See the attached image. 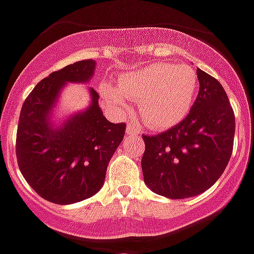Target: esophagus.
Here are the masks:
<instances>
[{"instance_id":"obj_1","label":"esophagus","mask_w":254,"mask_h":254,"mask_svg":"<svg viewBox=\"0 0 254 254\" xmlns=\"http://www.w3.org/2000/svg\"><path fill=\"white\" fill-rule=\"evenodd\" d=\"M139 131V127L133 123H129L127 127V134H138Z\"/></svg>"}]
</instances>
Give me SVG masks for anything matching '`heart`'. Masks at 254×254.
Instances as JSON below:
<instances>
[{
    "instance_id": "1",
    "label": "heart",
    "mask_w": 254,
    "mask_h": 254,
    "mask_svg": "<svg viewBox=\"0 0 254 254\" xmlns=\"http://www.w3.org/2000/svg\"><path fill=\"white\" fill-rule=\"evenodd\" d=\"M197 89V74L189 65L152 63L123 74L119 87L103 85L102 91L119 107L125 106L127 98L138 101V111L144 124L155 129H165L186 117Z\"/></svg>"
}]
</instances>
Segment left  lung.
<instances>
[{"instance_id": "obj_1", "label": "left lung", "mask_w": 254, "mask_h": 254, "mask_svg": "<svg viewBox=\"0 0 254 254\" xmlns=\"http://www.w3.org/2000/svg\"><path fill=\"white\" fill-rule=\"evenodd\" d=\"M199 94L180 124L146 144L142 172L151 191L169 199L204 192L222 176L235 135V115L218 80L197 68Z\"/></svg>"}]
</instances>
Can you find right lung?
Here are the masks:
<instances>
[{
	"mask_svg": "<svg viewBox=\"0 0 254 254\" xmlns=\"http://www.w3.org/2000/svg\"><path fill=\"white\" fill-rule=\"evenodd\" d=\"M95 61L76 62L50 73L25 98L16 131V159L29 186L42 199L67 205L102 189L111 157L123 142L127 124H114L99 108V94L90 89L91 104L53 129L49 114L65 82H87Z\"/></svg>",
	"mask_w": 254,
	"mask_h": 254,
	"instance_id": "obj_1",
	"label": "right lung"
}]
</instances>
